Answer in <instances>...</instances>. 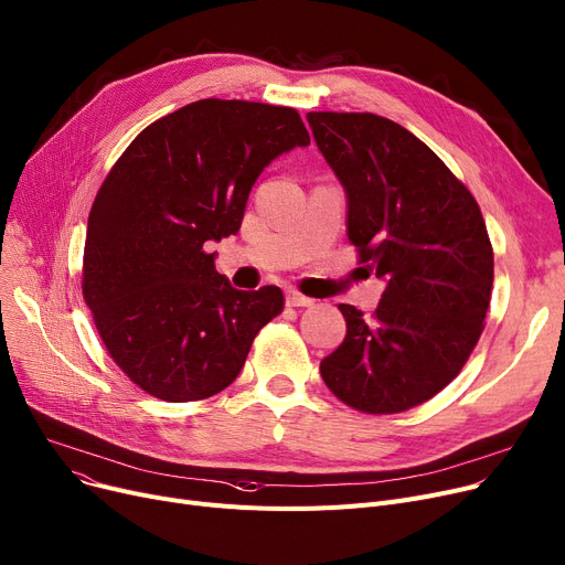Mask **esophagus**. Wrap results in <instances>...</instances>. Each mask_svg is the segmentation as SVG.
<instances>
[{
  "mask_svg": "<svg viewBox=\"0 0 565 565\" xmlns=\"http://www.w3.org/2000/svg\"><path fill=\"white\" fill-rule=\"evenodd\" d=\"M286 305L288 307H313V300L298 290H286Z\"/></svg>",
  "mask_w": 565,
  "mask_h": 565,
  "instance_id": "obj_1",
  "label": "esophagus"
}]
</instances>
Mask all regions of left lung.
Listing matches in <instances>:
<instances>
[{
  "label": "left lung",
  "mask_w": 565,
  "mask_h": 565,
  "mask_svg": "<svg viewBox=\"0 0 565 565\" xmlns=\"http://www.w3.org/2000/svg\"><path fill=\"white\" fill-rule=\"evenodd\" d=\"M307 121L345 190L348 241L387 284L373 316L339 305L345 339L320 375L360 412L409 409L447 387L483 332L494 260L481 207L390 118L309 111Z\"/></svg>",
  "instance_id": "left-lung-1"
}]
</instances>
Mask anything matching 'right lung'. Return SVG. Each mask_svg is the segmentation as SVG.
Segmentation results:
<instances>
[{
	"label": "right lung",
	"instance_id": "1",
	"mask_svg": "<svg viewBox=\"0 0 565 565\" xmlns=\"http://www.w3.org/2000/svg\"><path fill=\"white\" fill-rule=\"evenodd\" d=\"M309 132L292 107L205 98L141 130L88 213L82 292L111 360L167 403L215 396L284 309L237 290L207 243L241 231L263 169Z\"/></svg>",
	"mask_w": 565,
	"mask_h": 565
}]
</instances>
